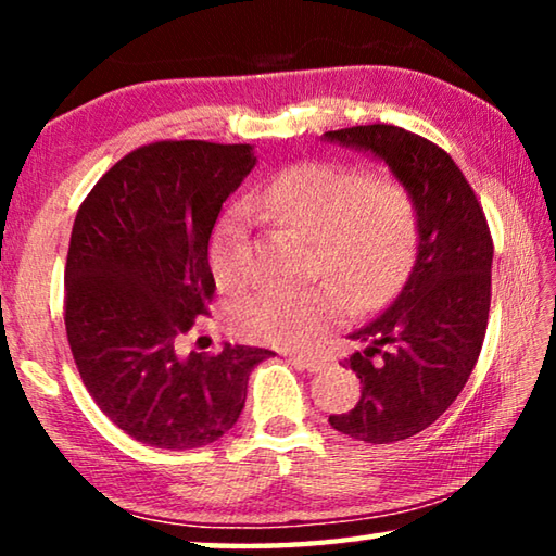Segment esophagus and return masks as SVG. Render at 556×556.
<instances>
[{"instance_id":"obj_1","label":"esophagus","mask_w":556,"mask_h":556,"mask_svg":"<svg viewBox=\"0 0 556 556\" xmlns=\"http://www.w3.org/2000/svg\"><path fill=\"white\" fill-rule=\"evenodd\" d=\"M289 361L296 365V368H301V370H308V372H318L324 368V361L321 357H316V355H304V353H291L289 355Z\"/></svg>"}]
</instances>
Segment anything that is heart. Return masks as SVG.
I'll use <instances>...</instances> for the list:
<instances>
[{"label":"heart","instance_id":"b5f03b06","mask_svg":"<svg viewBox=\"0 0 556 556\" xmlns=\"http://www.w3.org/2000/svg\"><path fill=\"white\" fill-rule=\"evenodd\" d=\"M250 211L306 235L316 244V287L269 285L232 306L230 326L244 341L306 345L343 321L348 293L357 312L397 294L419 252V205L400 178L314 159L281 168L223 215L211 242L213 277L240 291L255 277ZM346 293L343 295L340 289Z\"/></svg>","mask_w":556,"mask_h":556}]
</instances>
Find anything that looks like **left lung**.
Instances as JSON below:
<instances>
[{"instance_id":"8db88e82","label":"left lung","mask_w":556,"mask_h":556,"mask_svg":"<svg viewBox=\"0 0 556 556\" xmlns=\"http://www.w3.org/2000/svg\"><path fill=\"white\" fill-rule=\"evenodd\" d=\"M324 137L382 159L419 205V252L407 285L353 333L365 348L345 365L361 378V400L328 417L341 434L392 444L434 425L476 368L491 312V228L464 172L429 139L394 125Z\"/></svg>"}]
</instances>
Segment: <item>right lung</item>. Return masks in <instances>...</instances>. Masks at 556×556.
Returning a JSON list of instances; mask_svg holds the SVG:
<instances>
[{
    "label": "right lung",
    "mask_w": 556,
    "mask_h": 556,
    "mask_svg": "<svg viewBox=\"0 0 556 556\" xmlns=\"http://www.w3.org/2000/svg\"><path fill=\"white\" fill-rule=\"evenodd\" d=\"M250 144L166 139L135 149L92 186L65 260V333L110 421L156 448H201L235 427L267 348L178 353L208 314V242L223 203L255 168Z\"/></svg>",
    "instance_id": "1"
}]
</instances>
